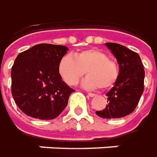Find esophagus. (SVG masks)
Returning <instances> with one entry per match:
<instances>
[{"label": "esophagus", "mask_w": 157, "mask_h": 157, "mask_svg": "<svg viewBox=\"0 0 157 157\" xmlns=\"http://www.w3.org/2000/svg\"><path fill=\"white\" fill-rule=\"evenodd\" d=\"M88 95L90 96V97H94L96 94H93V93H88Z\"/></svg>", "instance_id": "34e87169"}]
</instances>
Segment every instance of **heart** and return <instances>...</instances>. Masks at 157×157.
<instances>
[{"label":"heart","instance_id":"obj_1","mask_svg":"<svg viewBox=\"0 0 157 157\" xmlns=\"http://www.w3.org/2000/svg\"><path fill=\"white\" fill-rule=\"evenodd\" d=\"M86 71L88 76L82 81V87L89 90L112 87L119 76L115 62L108 59L105 52L96 48L87 49L74 54L65 55L58 63L59 75L68 85H75Z\"/></svg>","mask_w":157,"mask_h":157}]
</instances>
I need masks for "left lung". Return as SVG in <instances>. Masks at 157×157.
<instances>
[{
  "label": "left lung",
  "instance_id": "left-lung-1",
  "mask_svg": "<svg viewBox=\"0 0 157 157\" xmlns=\"http://www.w3.org/2000/svg\"><path fill=\"white\" fill-rule=\"evenodd\" d=\"M117 59L119 76L113 87L106 93L105 109L96 111L102 118H121L134 112L144 91V70L140 56L125 46L117 43H105Z\"/></svg>",
  "mask_w": 157,
  "mask_h": 157
}]
</instances>
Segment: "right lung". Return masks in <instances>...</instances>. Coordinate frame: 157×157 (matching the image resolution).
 <instances>
[{
	"label": "right lung",
	"instance_id": "obj_1",
	"mask_svg": "<svg viewBox=\"0 0 157 157\" xmlns=\"http://www.w3.org/2000/svg\"><path fill=\"white\" fill-rule=\"evenodd\" d=\"M68 48L39 44L19 53L12 67V94L27 116L40 120L58 117L74 90L62 79L58 63Z\"/></svg>",
	"mask_w": 157,
	"mask_h": 157
}]
</instances>
